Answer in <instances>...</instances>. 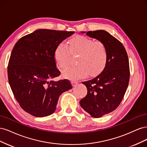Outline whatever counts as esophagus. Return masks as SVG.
I'll list each match as a JSON object with an SVG mask.
<instances>
[{"instance_id": "obj_1", "label": "esophagus", "mask_w": 147, "mask_h": 147, "mask_svg": "<svg viewBox=\"0 0 147 147\" xmlns=\"http://www.w3.org/2000/svg\"><path fill=\"white\" fill-rule=\"evenodd\" d=\"M72 84H73V86H75V85H77V84H78V82L77 81H75V80H73L72 82Z\"/></svg>"}]
</instances>
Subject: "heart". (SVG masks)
I'll use <instances>...</instances> for the list:
<instances>
[{
    "mask_svg": "<svg viewBox=\"0 0 147 147\" xmlns=\"http://www.w3.org/2000/svg\"><path fill=\"white\" fill-rule=\"evenodd\" d=\"M78 55L77 66L63 72L65 78L77 80L90 74L94 76L100 73L107 61V51L104 44L100 41H93L83 35H77L69 42L57 45L54 51V59L61 69H65L69 64L70 55Z\"/></svg>",
    "mask_w": 147,
    "mask_h": 147,
    "instance_id": "1",
    "label": "heart"
}]
</instances>
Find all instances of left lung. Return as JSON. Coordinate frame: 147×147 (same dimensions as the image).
Masks as SVG:
<instances>
[{
	"instance_id": "obj_1",
	"label": "left lung",
	"mask_w": 147,
	"mask_h": 147,
	"mask_svg": "<svg viewBox=\"0 0 147 147\" xmlns=\"http://www.w3.org/2000/svg\"><path fill=\"white\" fill-rule=\"evenodd\" d=\"M86 35L103 43L108 55L105 67L98 76L82 82L88 92L80 101L82 107L91 117L100 118L113 112L121 103L129 81V64L123 44L108 32L88 31Z\"/></svg>"
}]
</instances>
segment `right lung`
Here are the masks:
<instances>
[{
    "instance_id": "obj_1",
    "label": "right lung",
    "mask_w": 147,
    "mask_h": 147,
    "mask_svg": "<svg viewBox=\"0 0 147 147\" xmlns=\"http://www.w3.org/2000/svg\"><path fill=\"white\" fill-rule=\"evenodd\" d=\"M74 32L37 29L21 38L13 47L8 66L10 86L25 112L36 117L55 112L59 97L72 88L68 80L54 82L61 72L56 68V46Z\"/></svg>"
}]
</instances>
